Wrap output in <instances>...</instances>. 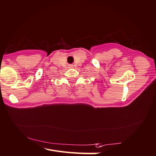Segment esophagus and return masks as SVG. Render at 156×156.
I'll use <instances>...</instances> for the list:
<instances>
[{
  "instance_id": "1",
  "label": "esophagus",
  "mask_w": 156,
  "mask_h": 156,
  "mask_svg": "<svg viewBox=\"0 0 156 156\" xmlns=\"http://www.w3.org/2000/svg\"><path fill=\"white\" fill-rule=\"evenodd\" d=\"M69 67H71V68H72V67H73V66H72V65H70V66H69Z\"/></svg>"
}]
</instances>
